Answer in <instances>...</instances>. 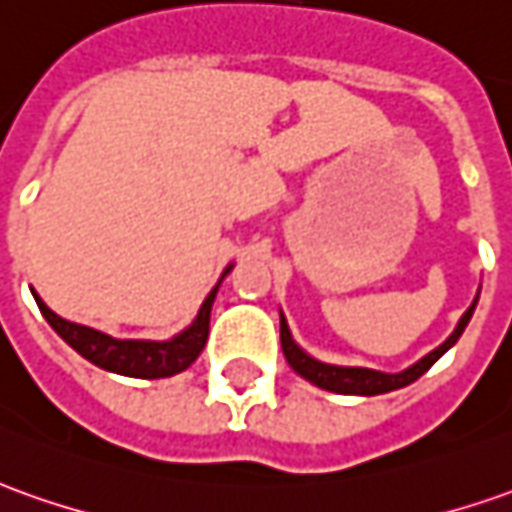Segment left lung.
Instances as JSON below:
<instances>
[{
	"label": "left lung",
	"mask_w": 512,
	"mask_h": 512,
	"mask_svg": "<svg viewBox=\"0 0 512 512\" xmlns=\"http://www.w3.org/2000/svg\"><path fill=\"white\" fill-rule=\"evenodd\" d=\"M476 300H479V297H476ZM476 300L471 302V308L462 314V319L457 322V328H454V333L448 336L446 342L440 344V347H434L429 356H423L420 361H415L412 367H406L403 373H381V370H367V367H336V364L316 361V358L308 356L300 344L291 339V330H288V322H285L283 314H280V344H283L285 361L291 364V370L300 373L305 381H311L314 387L328 389V392H336V395H384V392H392V389L409 387L412 381H417L420 375L429 370L437 358L446 353L448 347L457 344L465 325H468L471 316H474Z\"/></svg>",
	"instance_id": "obj_1"
}]
</instances>
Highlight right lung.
I'll use <instances>...</instances> for the list:
<instances>
[{
  "label": "right lung",
  "instance_id": "1",
  "mask_svg": "<svg viewBox=\"0 0 512 512\" xmlns=\"http://www.w3.org/2000/svg\"><path fill=\"white\" fill-rule=\"evenodd\" d=\"M232 266L224 269L221 280L227 277ZM218 280V285H221ZM218 285L207 294V300L201 302L198 316L190 322V328H184L179 336H173L168 342H145V339H114L109 333H100L95 328H86L78 322H69L64 316H58L50 311L44 300L33 291V297L38 302V311L44 314V319L50 322L52 330L64 339L72 350H78L86 361L97 364L100 370H109V373L128 375V378H168L187 370L198 353L204 350L207 336H210V311L215 294H218Z\"/></svg>",
  "mask_w": 512,
  "mask_h": 512
}]
</instances>
